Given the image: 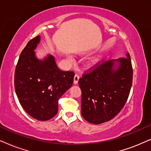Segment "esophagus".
<instances>
[{
	"label": "esophagus",
	"mask_w": 151,
	"mask_h": 151,
	"mask_svg": "<svg viewBox=\"0 0 151 151\" xmlns=\"http://www.w3.org/2000/svg\"><path fill=\"white\" fill-rule=\"evenodd\" d=\"M79 77L78 74H75L74 77V84H77L78 83V81H79Z\"/></svg>",
	"instance_id": "esophagus-1"
}]
</instances>
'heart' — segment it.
I'll list each match as a JSON object with an SVG mask.
<instances>
[{
	"instance_id": "obj_1",
	"label": "heart",
	"mask_w": 151,
	"mask_h": 151,
	"mask_svg": "<svg viewBox=\"0 0 151 151\" xmlns=\"http://www.w3.org/2000/svg\"><path fill=\"white\" fill-rule=\"evenodd\" d=\"M99 61L100 59L99 57H94L88 62V66L90 68H93L94 67H96V66L99 64Z\"/></svg>"
}]
</instances>
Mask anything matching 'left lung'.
<instances>
[{"mask_svg": "<svg viewBox=\"0 0 151 151\" xmlns=\"http://www.w3.org/2000/svg\"><path fill=\"white\" fill-rule=\"evenodd\" d=\"M132 83L130 55L102 63L79 80L81 90V114L89 123L100 124L121 111Z\"/></svg>", "mask_w": 151, "mask_h": 151, "instance_id": "left-lung-1", "label": "left lung"}]
</instances>
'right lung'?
I'll return each mask as SVG.
<instances>
[{
	"label": "right lung",
	"instance_id": "obj_1",
	"mask_svg": "<svg viewBox=\"0 0 151 151\" xmlns=\"http://www.w3.org/2000/svg\"><path fill=\"white\" fill-rule=\"evenodd\" d=\"M41 37L28 42L16 67L14 87L19 102L28 114L39 121L52 119L58 112L59 99L73 83L74 73L61 71L53 56H36Z\"/></svg>",
	"mask_w": 151,
	"mask_h": 151
}]
</instances>
